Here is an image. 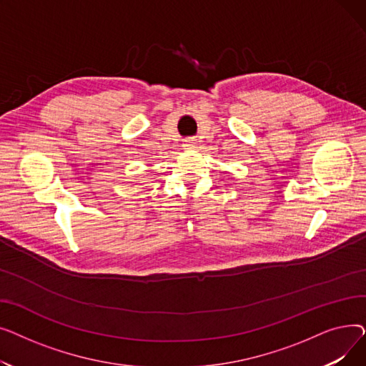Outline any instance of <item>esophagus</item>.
I'll list each match as a JSON object with an SVG mask.
<instances>
[{
    "label": "esophagus",
    "mask_w": 366,
    "mask_h": 366,
    "mask_svg": "<svg viewBox=\"0 0 366 366\" xmlns=\"http://www.w3.org/2000/svg\"><path fill=\"white\" fill-rule=\"evenodd\" d=\"M196 145H197L196 139H191V138L185 139V141H184V144H182L184 149H194V148H196Z\"/></svg>",
    "instance_id": "1"
}]
</instances>
